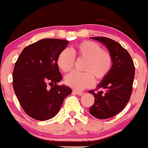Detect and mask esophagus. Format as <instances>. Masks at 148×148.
<instances>
[{"instance_id":"esophagus-1","label":"esophagus","mask_w":148,"mask_h":148,"mask_svg":"<svg viewBox=\"0 0 148 148\" xmlns=\"http://www.w3.org/2000/svg\"><path fill=\"white\" fill-rule=\"evenodd\" d=\"M73 92H74L76 95H79V96H82L83 94V93L82 92H79V91H77V90H74Z\"/></svg>"}]
</instances>
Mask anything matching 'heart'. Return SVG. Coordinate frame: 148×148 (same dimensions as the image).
I'll return each mask as SVG.
<instances>
[{
    "instance_id": "b5f03b06",
    "label": "heart",
    "mask_w": 148,
    "mask_h": 148,
    "mask_svg": "<svg viewBox=\"0 0 148 148\" xmlns=\"http://www.w3.org/2000/svg\"><path fill=\"white\" fill-rule=\"evenodd\" d=\"M75 56L85 59L83 70L85 72H73L65 78V83L76 90L90 88L94 85V77L97 80L105 78L112 67V57L108 51H103L99 44L85 40L79 42L69 50H62L57 58V64L64 72L72 70L75 63Z\"/></svg>"
}]
</instances>
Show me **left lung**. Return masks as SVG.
I'll list each match as a JSON object with an SVG mask.
<instances>
[{
    "label": "left lung",
    "instance_id": "obj_1",
    "mask_svg": "<svg viewBox=\"0 0 148 148\" xmlns=\"http://www.w3.org/2000/svg\"><path fill=\"white\" fill-rule=\"evenodd\" d=\"M91 38L106 45L112 57V67L97 88L105 90V93L89 92L95 98L90 113L97 119H107L122 111L130 99L135 67L131 56L119 42L106 37Z\"/></svg>",
    "mask_w": 148,
    "mask_h": 148
}]
</instances>
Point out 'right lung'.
<instances>
[{
	"label": "right lung",
	"mask_w": 148,
	"mask_h": 148,
	"mask_svg": "<svg viewBox=\"0 0 148 148\" xmlns=\"http://www.w3.org/2000/svg\"><path fill=\"white\" fill-rule=\"evenodd\" d=\"M68 40L45 38L27 46L16 62L13 88L27 114L38 121H47L57 114L65 98L72 93L62 80L57 58ZM52 85L49 89L47 85Z\"/></svg>",
	"instance_id": "add662e5"
}]
</instances>
